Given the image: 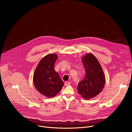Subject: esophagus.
<instances>
[{
	"mask_svg": "<svg viewBox=\"0 0 132 132\" xmlns=\"http://www.w3.org/2000/svg\"><path fill=\"white\" fill-rule=\"evenodd\" d=\"M70 84V82H69V81L65 82V86H67L69 85Z\"/></svg>",
	"mask_w": 132,
	"mask_h": 132,
	"instance_id": "obj_1",
	"label": "esophagus"
}]
</instances>
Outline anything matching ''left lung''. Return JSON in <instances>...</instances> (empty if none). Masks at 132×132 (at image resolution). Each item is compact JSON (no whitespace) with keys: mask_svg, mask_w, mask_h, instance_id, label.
I'll list each match as a JSON object with an SVG mask.
<instances>
[{"mask_svg":"<svg viewBox=\"0 0 132 132\" xmlns=\"http://www.w3.org/2000/svg\"><path fill=\"white\" fill-rule=\"evenodd\" d=\"M86 70L84 79L78 85V92L85 99L97 96L104 88L105 78L102 68L92 54H86L82 58Z\"/></svg>","mask_w":132,"mask_h":132,"instance_id":"obj_1","label":"left lung"}]
</instances>
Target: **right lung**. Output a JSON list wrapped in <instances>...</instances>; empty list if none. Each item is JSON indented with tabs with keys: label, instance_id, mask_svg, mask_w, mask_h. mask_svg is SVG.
<instances>
[{
	"label": "right lung",
	"instance_id": "obj_1",
	"mask_svg": "<svg viewBox=\"0 0 132 132\" xmlns=\"http://www.w3.org/2000/svg\"><path fill=\"white\" fill-rule=\"evenodd\" d=\"M58 57L56 54L47 55L40 61L33 75L35 88L42 95L52 98L61 90L64 82L54 70V64Z\"/></svg>",
	"mask_w": 132,
	"mask_h": 132
}]
</instances>
